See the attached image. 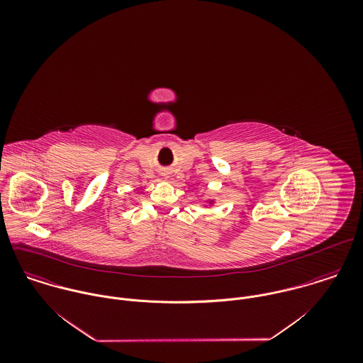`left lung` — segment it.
<instances>
[{
    "label": "left lung",
    "instance_id": "left-lung-1",
    "mask_svg": "<svg viewBox=\"0 0 363 363\" xmlns=\"http://www.w3.org/2000/svg\"><path fill=\"white\" fill-rule=\"evenodd\" d=\"M207 203L208 206H213V204H215V201H213V200H211V199H208Z\"/></svg>",
    "mask_w": 363,
    "mask_h": 363
}]
</instances>
